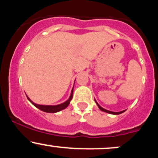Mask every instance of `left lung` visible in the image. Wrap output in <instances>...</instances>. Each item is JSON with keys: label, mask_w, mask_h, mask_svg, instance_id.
<instances>
[{"label": "left lung", "mask_w": 158, "mask_h": 158, "mask_svg": "<svg viewBox=\"0 0 158 158\" xmlns=\"http://www.w3.org/2000/svg\"><path fill=\"white\" fill-rule=\"evenodd\" d=\"M95 102H96V103H97V106H98V107H99V109H100L101 110H102V111H104V112H106V113H108V114H116V115H117V114H122V113H123V112L125 111V110H123V111H119V112H114V111H110V110H106V109H105V108H102V107H101L100 106H99V104H98V103L97 102V101H96V100H95Z\"/></svg>", "instance_id": "8db88e82"}]
</instances>
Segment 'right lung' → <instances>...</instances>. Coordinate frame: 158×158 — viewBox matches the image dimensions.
<instances>
[{
	"instance_id": "right-lung-1",
	"label": "right lung",
	"mask_w": 158,
	"mask_h": 158,
	"mask_svg": "<svg viewBox=\"0 0 158 158\" xmlns=\"http://www.w3.org/2000/svg\"><path fill=\"white\" fill-rule=\"evenodd\" d=\"M73 88L71 90V94H70V97H69L68 100H67L66 102L61 103V104L56 105V106H43V105H38L32 102L31 99L27 97V99H28V100L30 101V102H31L34 106H35L36 108H38L39 109L42 110V111L47 112V113H56V112H59L61 110L64 109V108H66L68 106V105L70 104V100H71L72 98H73Z\"/></svg>"
}]
</instances>
